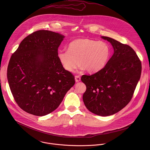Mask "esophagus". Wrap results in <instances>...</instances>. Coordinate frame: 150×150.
<instances>
[{
  "mask_svg": "<svg viewBox=\"0 0 150 150\" xmlns=\"http://www.w3.org/2000/svg\"><path fill=\"white\" fill-rule=\"evenodd\" d=\"M80 80H81V78L79 76H75V81H76V83H78V82L80 81Z\"/></svg>",
  "mask_w": 150,
  "mask_h": 150,
  "instance_id": "esophagus-1",
  "label": "esophagus"
}]
</instances>
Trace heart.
<instances>
[{
  "label": "heart",
  "mask_w": 150,
  "mask_h": 150,
  "mask_svg": "<svg viewBox=\"0 0 150 150\" xmlns=\"http://www.w3.org/2000/svg\"><path fill=\"white\" fill-rule=\"evenodd\" d=\"M110 49L103 41L78 39L69 43L67 50H60L58 59L66 70L74 72L80 64L88 72L103 69L109 59Z\"/></svg>",
  "instance_id": "obj_1"
}]
</instances>
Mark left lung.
<instances>
[{
    "mask_svg": "<svg viewBox=\"0 0 150 150\" xmlns=\"http://www.w3.org/2000/svg\"><path fill=\"white\" fill-rule=\"evenodd\" d=\"M111 43L114 54L106 66L81 80L86 89L83 99L87 109L100 116H108L125 107L132 99L140 80L142 63L128 45L102 36Z\"/></svg>",
    "mask_w": 150,
    "mask_h": 150,
    "instance_id": "obj_1",
    "label": "left lung"
}]
</instances>
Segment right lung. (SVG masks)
Listing matches in <instances>:
<instances>
[{
    "label": "right lung",
    "instance_id": "right-lung-1",
    "mask_svg": "<svg viewBox=\"0 0 150 150\" xmlns=\"http://www.w3.org/2000/svg\"><path fill=\"white\" fill-rule=\"evenodd\" d=\"M64 38L50 30L36 31L22 41L11 57L8 83L15 101L28 113L37 116L51 113L75 84L74 76L57 57Z\"/></svg>",
    "mask_w": 150,
    "mask_h": 150
}]
</instances>
